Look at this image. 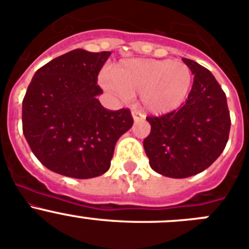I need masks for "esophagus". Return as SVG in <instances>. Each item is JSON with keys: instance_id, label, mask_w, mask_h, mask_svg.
I'll list each match as a JSON object with an SVG mask.
<instances>
[{"instance_id": "esophagus-1", "label": "esophagus", "mask_w": 249, "mask_h": 249, "mask_svg": "<svg viewBox=\"0 0 249 249\" xmlns=\"http://www.w3.org/2000/svg\"><path fill=\"white\" fill-rule=\"evenodd\" d=\"M131 115H133L134 122H140V120L145 119L144 114L141 113V111H139V110H133V111H131Z\"/></svg>"}]
</instances>
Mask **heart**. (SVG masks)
<instances>
[{
	"instance_id": "b5f03b06",
	"label": "heart",
	"mask_w": 249,
	"mask_h": 249,
	"mask_svg": "<svg viewBox=\"0 0 249 249\" xmlns=\"http://www.w3.org/2000/svg\"><path fill=\"white\" fill-rule=\"evenodd\" d=\"M102 84L120 98L139 93L145 110L163 115L178 109L189 97L192 71L182 62L171 59H129L104 75Z\"/></svg>"
}]
</instances>
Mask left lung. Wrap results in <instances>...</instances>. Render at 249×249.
<instances>
[{
    "mask_svg": "<svg viewBox=\"0 0 249 249\" xmlns=\"http://www.w3.org/2000/svg\"><path fill=\"white\" fill-rule=\"evenodd\" d=\"M194 77L191 91L178 110L147 116L151 131L144 149L151 169L172 178H185L211 166L228 141L231 118L227 98L205 67L182 58Z\"/></svg>",
    "mask_w": 249,
    "mask_h": 249,
    "instance_id": "left-lung-1",
    "label": "left lung"
}]
</instances>
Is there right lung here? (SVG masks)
I'll use <instances>...</instances> for the list:
<instances>
[{
  "mask_svg": "<svg viewBox=\"0 0 249 249\" xmlns=\"http://www.w3.org/2000/svg\"><path fill=\"white\" fill-rule=\"evenodd\" d=\"M111 52L74 49L38 69L22 103V126L36 158L47 169L91 178L110 167L116 141L133 126L129 109L108 110L98 74Z\"/></svg>",
  "mask_w": 249,
  "mask_h": 249,
  "instance_id": "add662e5",
  "label": "right lung"
}]
</instances>
